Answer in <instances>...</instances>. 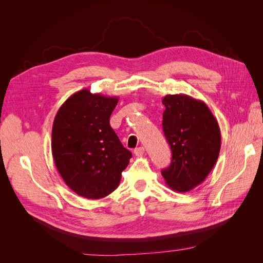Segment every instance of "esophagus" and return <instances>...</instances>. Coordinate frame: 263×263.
Here are the masks:
<instances>
[{
    "mask_svg": "<svg viewBox=\"0 0 263 263\" xmlns=\"http://www.w3.org/2000/svg\"><path fill=\"white\" fill-rule=\"evenodd\" d=\"M134 154L136 155L137 157H141L142 155L145 154V148L144 147H138L134 150Z\"/></svg>",
    "mask_w": 263,
    "mask_h": 263,
    "instance_id": "esophagus-1",
    "label": "esophagus"
}]
</instances>
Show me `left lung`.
Instances as JSON below:
<instances>
[{
	"label": "left lung",
	"mask_w": 263,
	"mask_h": 263,
	"mask_svg": "<svg viewBox=\"0 0 263 263\" xmlns=\"http://www.w3.org/2000/svg\"><path fill=\"white\" fill-rule=\"evenodd\" d=\"M162 127L172 160L161 171L168 186L176 192H189L209 176L216 164L220 150L217 119L201 100L186 94H168Z\"/></svg>",
	"instance_id": "left-lung-1"
}]
</instances>
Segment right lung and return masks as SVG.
Wrapping results in <instances>:
<instances>
[{
  "instance_id": "add662e5",
  "label": "right lung",
  "mask_w": 263,
  "mask_h": 263,
  "mask_svg": "<svg viewBox=\"0 0 263 263\" xmlns=\"http://www.w3.org/2000/svg\"><path fill=\"white\" fill-rule=\"evenodd\" d=\"M117 97L83 89L55 114L51 151L66 184L78 195L99 200L117 189L132 158L109 125Z\"/></svg>"
}]
</instances>
